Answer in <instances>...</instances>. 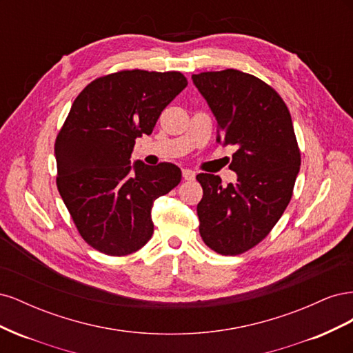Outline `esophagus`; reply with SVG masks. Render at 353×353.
<instances>
[{
    "label": "esophagus",
    "mask_w": 353,
    "mask_h": 353,
    "mask_svg": "<svg viewBox=\"0 0 353 353\" xmlns=\"http://www.w3.org/2000/svg\"><path fill=\"white\" fill-rule=\"evenodd\" d=\"M183 178L185 181H193L196 178V172L191 169H183Z\"/></svg>",
    "instance_id": "obj_1"
}]
</instances>
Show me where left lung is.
<instances>
[{"label": "left lung", "mask_w": 353, "mask_h": 353, "mask_svg": "<svg viewBox=\"0 0 353 353\" xmlns=\"http://www.w3.org/2000/svg\"><path fill=\"white\" fill-rule=\"evenodd\" d=\"M193 82L216 117V140L236 145L230 169L237 183L199 174L200 236L219 254L236 256L259 244L293 196L301 150L290 112L268 83L236 69L201 72Z\"/></svg>", "instance_id": "8db88e82"}]
</instances>
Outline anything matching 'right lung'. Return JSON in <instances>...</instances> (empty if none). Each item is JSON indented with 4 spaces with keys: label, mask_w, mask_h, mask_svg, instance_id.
I'll list each match as a JSON object with an SVG mask.
<instances>
[{
    "label": "right lung",
    "mask_w": 353,
    "mask_h": 353,
    "mask_svg": "<svg viewBox=\"0 0 353 353\" xmlns=\"http://www.w3.org/2000/svg\"><path fill=\"white\" fill-rule=\"evenodd\" d=\"M181 72L104 74L85 87L57 134V188L81 237L109 256H126L153 236V201L181 181L174 163L131 165L137 138L187 87Z\"/></svg>",
    "instance_id": "obj_1"
}]
</instances>
